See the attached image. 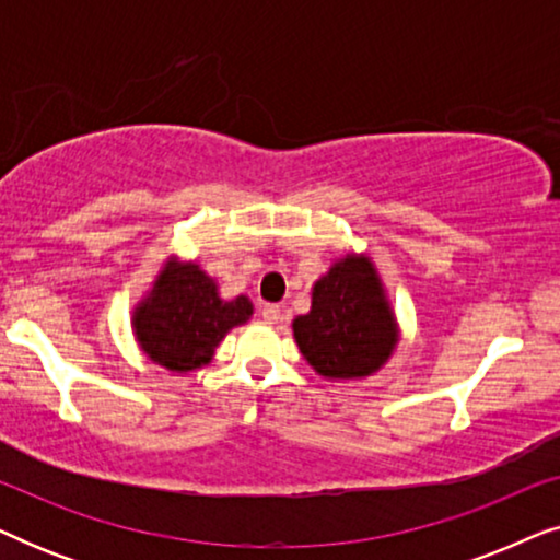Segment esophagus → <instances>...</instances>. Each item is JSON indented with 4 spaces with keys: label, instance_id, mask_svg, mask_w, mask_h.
<instances>
[{
    "label": "esophagus",
    "instance_id": "obj_1",
    "mask_svg": "<svg viewBox=\"0 0 560 560\" xmlns=\"http://www.w3.org/2000/svg\"><path fill=\"white\" fill-rule=\"evenodd\" d=\"M259 316H262L265 324H278V318H280V305L265 303L262 308H259Z\"/></svg>",
    "mask_w": 560,
    "mask_h": 560
}]
</instances>
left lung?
Returning a JSON list of instances; mask_svg holds the SVG:
<instances>
[{
  "label": "left lung",
  "instance_id": "1",
  "mask_svg": "<svg viewBox=\"0 0 560 560\" xmlns=\"http://www.w3.org/2000/svg\"><path fill=\"white\" fill-rule=\"evenodd\" d=\"M293 331L303 357L324 377L351 380L380 370L397 334L370 259L336 262L316 282L311 313L293 320Z\"/></svg>",
  "mask_w": 560,
  "mask_h": 560
}]
</instances>
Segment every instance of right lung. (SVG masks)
I'll return each instance as SVG.
<instances>
[{
  "label": "right lung",
  "instance_id": "obj_1",
  "mask_svg": "<svg viewBox=\"0 0 560 560\" xmlns=\"http://www.w3.org/2000/svg\"><path fill=\"white\" fill-rule=\"evenodd\" d=\"M249 316L247 298L221 301L217 282L198 265H171L137 308L135 331L152 362L190 372L209 364L229 328L242 326Z\"/></svg>",
  "mask_w": 560,
  "mask_h": 560
}]
</instances>
